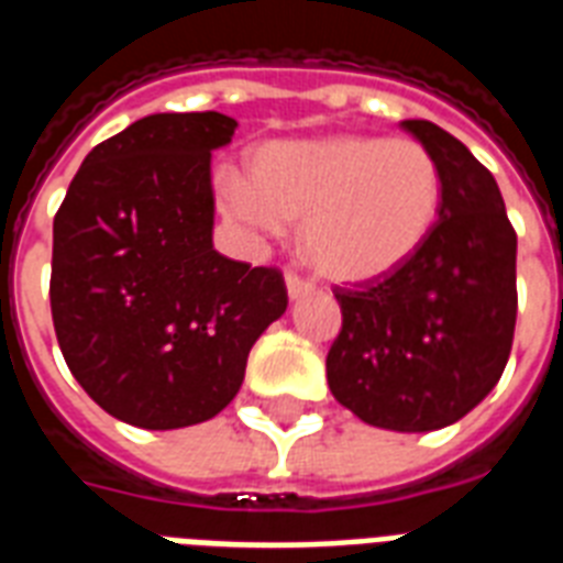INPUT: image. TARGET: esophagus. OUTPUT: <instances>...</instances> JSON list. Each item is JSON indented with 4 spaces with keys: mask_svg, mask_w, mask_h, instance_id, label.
Listing matches in <instances>:
<instances>
[{
    "mask_svg": "<svg viewBox=\"0 0 563 563\" xmlns=\"http://www.w3.org/2000/svg\"><path fill=\"white\" fill-rule=\"evenodd\" d=\"M285 285H287V294H290V299H302V296H308L310 290H313V282H308V278H302V276H296V273H287Z\"/></svg>",
    "mask_w": 563,
    "mask_h": 563,
    "instance_id": "obj_1",
    "label": "esophagus"
}]
</instances>
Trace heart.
I'll return each mask as SVG.
<instances>
[{
	"label": "heart",
	"mask_w": 563,
	"mask_h": 563,
	"mask_svg": "<svg viewBox=\"0 0 563 563\" xmlns=\"http://www.w3.org/2000/svg\"><path fill=\"white\" fill-rule=\"evenodd\" d=\"M227 218L258 238L302 220V250L336 282L393 273L421 250L442 209V170L416 139L343 133L267 142L250 179L220 183Z\"/></svg>",
	"instance_id": "1"
}]
</instances>
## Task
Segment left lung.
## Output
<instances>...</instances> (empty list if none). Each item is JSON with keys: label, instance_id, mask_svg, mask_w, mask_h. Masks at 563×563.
<instances>
[{"label": "left lung", "instance_id": "8db88e82", "mask_svg": "<svg viewBox=\"0 0 563 563\" xmlns=\"http://www.w3.org/2000/svg\"><path fill=\"white\" fill-rule=\"evenodd\" d=\"M401 128L435 156L442 209L412 258L334 296L343 328L328 386L360 421L427 433L467 416L500 380L517 319V235L497 179L433 121Z\"/></svg>", "mask_w": 563, "mask_h": 563}]
</instances>
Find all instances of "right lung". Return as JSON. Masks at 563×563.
Returning a JSON list of instances; mask_svg holds the SVG:
<instances>
[{
  "instance_id": "right-lung-1",
  "label": "right lung",
  "mask_w": 563,
  "mask_h": 563,
  "mask_svg": "<svg viewBox=\"0 0 563 563\" xmlns=\"http://www.w3.org/2000/svg\"><path fill=\"white\" fill-rule=\"evenodd\" d=\"M235 128L223 112L133 121L89 151L54 214V334L89 398L133 427L218 416L287 308L276 267L211 244V151Z\"/></svg>"
}]
</instances>
